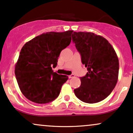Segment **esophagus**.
<instances>
[{
	"mask_svg": "<svg viewBox=\"0 0 133 133\" xmlns=\"http://www.w3.org/2000/svg\"><path fill=\"white\" fill-rule=\"evenodd\" d=\"M75 77V75H74V74H72L71 75L69 76V79H71V78H72V77Z\"/></svg>",
	"mask_w": 133,
	"mask_h": 133,
	"instance_id": "34e87169",
	"label": "esophagus"
}]
</instances>
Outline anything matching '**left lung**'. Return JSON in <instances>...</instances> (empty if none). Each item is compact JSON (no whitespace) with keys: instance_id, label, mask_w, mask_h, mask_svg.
I'll list each match as a JSON object with an SVG mask.
<instances>
[{"instance_id":"8db88e82","label":"left lung","mask_w":133,"mask_h":133,"mask_svg":"<svg viewBox=\"0 0 133 133\" xmlns=\"http://www.w3.org/2000/svg\"><path fill=\"white\" fill-rule=\"evenodd\" d=\"M72 41L87 68L81 77V86L74 90L76 97L86 103H96L106 99L118 79L119 60L111 44L92 32H74Z\"/></svg>"}]
</instances>
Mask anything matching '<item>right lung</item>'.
Listing matches in <instances>:
<instances>
[{"label":"right lung","instance_id":"obj_1","mask_svg":"<svg viewBox=\"0 0 133 133\" xmlns=\"http://www.w3.org/2000/svg\"><path fill=\"white\" fill-rule=\"evenodd\" d=\"M73 30L49 32L24 44L15 66V75L23 95L31 101L45 104L59 95L68 76L53 72L61 52L69 45Z\"/></svg>","mask_w":133,"mask_h":133}]
</instances>
